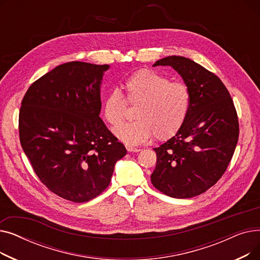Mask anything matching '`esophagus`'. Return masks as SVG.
<instances>
[{"label": "esophagus", "mask_w": 260, "mask_h": 260, "mask_svg": "<svg viewBox=\"0 0 260 260\" xmlns=\"http://www.w3.org/2000/svg\"><path fill=\"white\" fill-rule=\"evenodd\" d=\"M126 149H127V152H129V153H137V152L140 151L139 148L133 147V146H129V145H126Z\"/></svg>", "instance_id": "obj_1"}]
</instances>
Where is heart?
<instances>
[{
    "label": "heart",
    "mask_w": 260,
    "mask_h": 260,
    "mask_svg": "<svg viewBox=\"0 0 260 260\" xmlns=\"http://www.w3.org/2000/svg\"><path fill=\"white\" fill-rule=\"evenodd\" d=\"M126 100L138 104L135 109V121L114 129L116 137L133 146L144 143L154 135L158 140H166L178 133L186 120L190 94L181 82L171 80L159 73L142 68L132 74L125 81ZM126 101L118 89H112L103 102L105 120L114 126L125 117Z\"/></svg>",
    "instance_id": "1"
}]
</instances>
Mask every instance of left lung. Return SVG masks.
Returning <instances> with one entry per match:
<instances>
[{
	"instance_id": "obj_1",
	"label": "left lung",
	"mask_w": 260,
	"mask_h": 260,
	"mask_svg": "<svg viewBox=\"0 0 260 260\" xmlns=\"http://www.w3.org/2000/svg\"><path fill=\"white\" fill-rule=\"evenodd\" d=\"M172 66L189 94L182 127L159 147L153 185L173 198H190L213 186L228 169L239 137L234 102L222 81L190 59L171 56L153 66Z\"/></svg>"
}]
</instances>
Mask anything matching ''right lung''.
<instances>
[{
  "label": "right lung",
  "instance_id": "obj_1",
  "mask_svg": "<svg viewBox=\"0 0 260 260\" xmlns=\"http://www.w3.org/2000/svg\"><path fill=\"white\" fill-rule=\"evenodd\" d=\"M108 65L68 62L29 86L19 114L20 142L50 192L81 203L111 182L126 149L102 119L100 84Z\"/></svg>",
  "mask_w": 260,
  "mask_h": 260
}]
</instances>
